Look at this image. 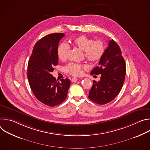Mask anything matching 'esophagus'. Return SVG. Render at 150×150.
I'll use <instances>...</instances> for the list:
<instances>
[{"label":"esophagus","instance_id":"esophagus-1","mask_svg":"<svg viewBox=\"0 0 150 150\" xmlns=\"http://www.w3.org/2000/svg\"><path fill=\"white\" fill-rule=\"evenodd\" d=\"M78 80V79L77 78H76V77H74V78H72L71 81H72V82H76Z\"/></svg>","mask_w":150,"mask_h":150}]
</instances>
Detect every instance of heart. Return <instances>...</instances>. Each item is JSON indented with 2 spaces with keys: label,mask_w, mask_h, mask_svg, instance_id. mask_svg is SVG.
I'll return each instance as SVG.
<instances>
[{
  "label": "heart",
  "mask_w": 150,
  "mask_h": 150,
  "mask_svg": "<svg viewBox=\"0 0 150 150\" xmlns=\"http://www.w3.org/2000/svg\"><path fill=\"white\" fill-rule=\"evenodd\" d=\"M71 43L76 48L83 51L85 58L91 63H97L102 58L104 52L105 46L101 40H94L85 35H80L74 38ZM69 46L65 43H62L58 47L57 56L62 61L66 60L69 56ZM88 67L83 64L70 63L65 67L64 70L67 73L74 76H81L83 69H87Z\"/></svg>",
  "instance_id": "1"
}]
</instances>
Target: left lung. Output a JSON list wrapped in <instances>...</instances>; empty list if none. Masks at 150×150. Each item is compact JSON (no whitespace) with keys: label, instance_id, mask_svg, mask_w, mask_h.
<instances>
[{"label":"left lung","instance_id":"left-lung-1","mask_svg":"<svg viewBox=\"0 0 150 150\" xmlns=\"http://www.w3.org/2000/svg\"><path fill=\"white\" fill-rule=\"evenodd\" d=\"M126 63L119 45L112 39L105 50L98 66L91 75L101 74L100 80L93 81L88 98L98 104L112 101L120 93L126 75Z\"/></svg>","mask_w":150,"mask_h":150}]
</instances>
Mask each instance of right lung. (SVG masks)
<instances>
[{
  "instance_id": "right-lung-1",
  "label": "right lung",
  "mask_w": 150,
  "mask_h": 150,
  "mask_svg": "<svg viewBox=\"0 0 150 150\" xmlns=\"http://www.w3.org/2000/svg\"><path fill=\"white\" fill-rule=\"evenodd\" d=\"M64 36V33H53L41 38L35 43L28 63L27 77L33 94L50 107L65 100L71 85L68 78L59 82L51 74L58 65V45Z\"/></svg>"
}]
</instances>
